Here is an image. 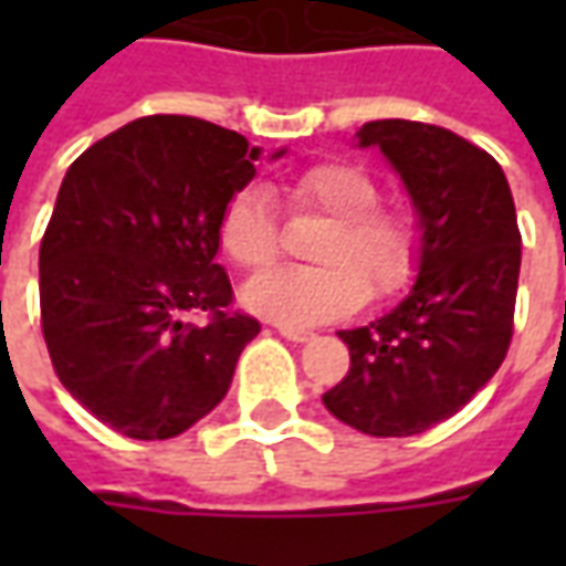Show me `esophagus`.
Wrapping results in <instances>:
<instances>
[{
  "instance_id": "esophagus-1",
  "label": "esophagus",
  "mask_w": 566,
  "mask_h": 566,
  "mask_svg": "<svg viewBox=\"0 0 566 566\" xmlns=\"http://www.w3.org/2000/svg\"><path fill=\"white\" fill-rule=\"evenodd\" d=\"M279 333H282L287 343H312V339H315V333L300 331V327H284V324L279 327Z\"/></svg>"
}]
</instances>
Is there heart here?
Returning a JSON list of instances; mask_svg holds the SVG:
<instances>
[{"label": "heart", "mask_w": 566, "mask_h": 566, "mask_svg": "<svg viewBox=\"0 0 566 566\" xmlns=\"http://www.w3.org/2000/svg\"><path fill=\"white\" fill-rule=\"evenodd\" d=\"M296 211L331 218L312 248L321 266L270 270L242 287V306L284 327H306L352 315L367 291L394 294L416 270L418 233L403 211L379 206V185L352 163H318L284 185ZM218 245L242 270H263L279 254L270 193L258 185L235 190L218 221Z\"/></svg>", "instance_id": "obj_1"}]
</instances>
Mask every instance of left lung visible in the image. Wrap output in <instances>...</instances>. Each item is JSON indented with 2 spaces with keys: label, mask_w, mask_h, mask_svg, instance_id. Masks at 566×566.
I'll return each mask as SVG.
<instances>
[{
  "label": "left lung",
  "mask_w": 566,
  "mask_h": 566,
  "mask_svg": "<svg viewBox=\"0 0 566 566\" xmlns=\"http://www.w3.org/2000/svg\"><path fill=\"white\" fill-rule=\"evenodd\" d=\"M357 148H379L412 199V291L367 327L339 331L352 367L321 400L369 437H412L451 418L506 357L522 235L500 163L451 129L369 120Z\"/></svg>",
  "instance_id": "1"
}]
</instances>
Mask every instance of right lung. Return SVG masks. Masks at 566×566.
<instances>
[{
	"label": "right lung",
	"mask_w": 566,
	"mask_h": 566,
	"mask_svg": "<svg viewBox=\"0 0 566 566\" xmlns=\"http://www.w3.org/2000/svg\"><path fill=\"white\" fill-rule=\"evenodd\" d=\"M254 160L233 129L154 115L69 166L39 251L44 343L63 388L124 437L169 439L209 416L260 333L227 312L233 287L214 260L221 211ZM187 311L212 321L190 325Z\"/></svg>",
	"instance_id": "add662e5"
}]
</instances>
